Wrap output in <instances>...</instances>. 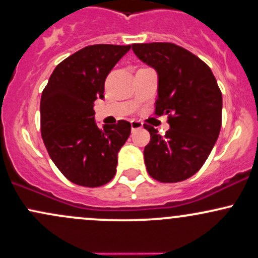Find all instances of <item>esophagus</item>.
<instances>
[{"mask_svg": "<svg viewBox=\"0 0 258 258\" xmlns=\"http://www.w3.org/2000/svg\"><path fill=\"white\" fill-rule=\"evenodd\" d=\"M142 127H143V123L141 122V121H138V120H132L131 121L132 131H135V130H140V128H142Z\"/></svg>", "mask_w": 258, "mask_h": 258, "instance_id": "obj_1", "label": "esophagus"}]
</instances>
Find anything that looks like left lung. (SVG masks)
<instances>
[{
  "label": "left lung",
  "instance_id": "left-lung-1",
  "mask_svg": "<svg viewBox=\"0 0 258 258\" xmlns=\"http://www.w3.org/2000/svg\"><path fill=\"white\" fill-rule=\"evenodd\" d=\"M141 61L158 73L155 114L168 115L165 136L144 124L151 142L144 148L148 174L160 182H180L202 168L222 127V92L207 64L171 42L134 44Z\"/></svg>",
  "mask_w": 258,
  "mask_h": 258
}]
</instances>
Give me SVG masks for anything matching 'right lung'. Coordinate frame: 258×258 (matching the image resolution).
<instances>
[{"mask_svg": "<svg viewBox=\"0 0 258 258\" xmlns=\"http://www.w3.org/2000/svg\"><path fill=\"white\" fill-rule=\"evenodd\" d=\"M131 45H90L56 66L41 94V136L47 153L71 182L98 187L116 174L117 154L131 134L120 120L99 128L93 109L104 98L110 71Z\"/></svg>", "mask_w": 258, "mask_h": 258, "instance_id": "right-lung-1", "label": "right lung"}]
</instances>
